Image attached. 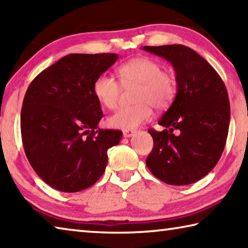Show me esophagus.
Returning <instances> with one entry per match:
<instances>
[{
    "label": "esophagus",
    "instance_id": "obj_1",
    "mask_svg": "<svg viewBox=\"0 0 248 248\" xmlns=\"http://www.w3.org/2000/svg\"><path fill=\"white\" fill-rule=\"evenodd\" d=\"M134 130H132V129H127V130H124V138H130V137H132L133 134H134Z\"/></svg>",
    "mask_w": 248,
    "mask_h": 248
}]
</instances>
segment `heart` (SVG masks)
Wrapping results in <instances>:
<instances>
[{
	"label": "heart",
	"instance_id": "1",
	"mask_svg": "<svg viewBox=\"0 0 248 248\" xmlns=\"http://www.w3.org/2000/svg\"><path fill=\"white\" fill-rule=\"evenodd\" d=\"M117 75L124 87L136 85L131 106L119 108L108 118V124L117 129H134L149 121L153 107L163 110L170 106L177 93L175 75L162 69L158 61L145 56L136 57L117 68ZM120 86L114 78L102 74L93 84V94L107 109L118 106Z\"/></svg>",
	"mask_w": 248,
	"mask_h": 248
}]
</instances>
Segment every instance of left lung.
Segmentation results:
<instances>
[{"instance_id": "left-lung-1", "label": "left lung", "mask_w": 248, "mask_h": 248, "mask_svg": "<svg viewBox=\"0 0 248 248\" xmlns=\"http://www.w3.org/2000/svg\"><path fill=\"white\" fill-rule=\"evenodd\" d=\"M142 49L170 61L177 82L174 102L158 120L165 129L148 130L154 145L146 166L169 185L198 182L213 170L224 150L230 125L228 91L217 71L189 47Z\"/></svg>"}]
</instances>
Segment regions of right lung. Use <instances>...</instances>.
Here are the masks:
<instances>
[{"label":"right lung","mask_w":248,"mask_h":248,"mask_svg":"<svg viewBox=\"0 0 248 248\" xmlns=\"http://www.w3.org/2000/svg\"><path fill=\"white\" fill-rule=\"evenodd\" d=\"M118 59L116 53H72L40 72L28 86L20 112L25 154L54 189L77 192L97 182L109 148L123 131L97 129L103 118L93 84Z\"/></svg>","instance_id":"right-lung-1"}]
</instances>
